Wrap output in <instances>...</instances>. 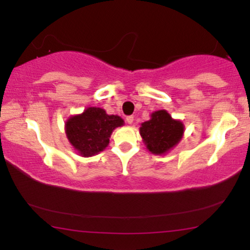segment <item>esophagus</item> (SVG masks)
<instances>
[{"instance_id":"34e87169","label":"esophagus","mask_w":250,"mask_h":250,"mask_svg":"<svg viewBox=\"0 0 250 250\" xmlns=\"http://www.w3.org/2000/svg\"><path fill=\"white\" fill-rule=\"evenodd\" d=\"M125 122H127L128 125H133L134 116H127V119H125Z\"/></svg>"}]
</instances>
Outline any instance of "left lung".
Returning <instances> with one entry per match:
<instances>
[{
  "label": "left lung",
  "mask_w": 250,
  "mask_h": 250,
  "mask_svg": "<svg viewBox=\"0 0 250 250\" xmlns=\"http://www.w3.org/2000/svg\"><path fill=\"white\" fill-rule=\"evenodd\" d=\"M185 125L171 117L167 110L154 111L150 120L141 123L140 134L151 154L165 155L176 147L183 137Z\"/></svg>",
  "instance_id": "8db88e82"
}]
</instances>
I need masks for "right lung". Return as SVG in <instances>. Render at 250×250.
I'll use <instances>...</instances> for the list:
<instances>
[{
  "mask_svg": "<svg viewBox=\"0 0 250 250\" xmlns=\"http://www.w3.org/2000/svg\"><path fill=\"white\" fill-rule=\"evenodd\" d=\"M123 125L120 116L108 115L102 108L89 107L82 114L71 115L65 121L64 130L74 150L89 157L104 150L114 129Z\"/></svg>",
  "mask_w": 250,
  "mask_h": 250,
  "instance_id": "obj_1",
  "label": "right lung"
}]
</instances>
